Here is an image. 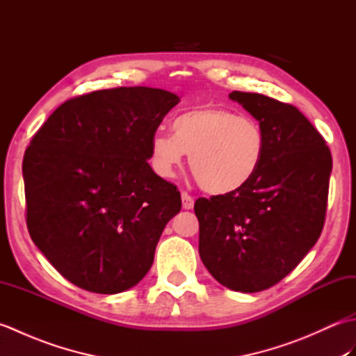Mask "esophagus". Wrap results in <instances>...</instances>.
Segmentation results:
<instances>
[{
	"mask_svg": "<svg viewBox=\"0 0 356 356\" xmlns=\"http://www.w3.org/2000/svg\"><path fill=\"white\" fill-rule=\"evenodd\" d=\"M182 207L185 209H193L194 207V199L186 191H182Z\"/></svg>",
	"mask_w": 356,
	"mask_h": 356,
	"instance_id": "esophagus-1",
	"label": "esophagus"
}]
</instances>
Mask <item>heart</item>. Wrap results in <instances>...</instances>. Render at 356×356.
Returning <instances> with one entry per match:
<instances>
[{
	"instance_id": "b5f03b06",
	"label": "heart",
	"mask_w": 356,
	"mask_h": 356,
	"mask_svg": "<svg viewBox=\"0 0 356 356\" xmlns=\"http://www.w3.org/2000/svg\"><path fill=\"white\" fill-rule=\"evenodd\" d=\"M172 134L157 131L151 138V165L162 177L190 154L199 185L209 194H229L243 188L260 170L264 134L260 125L237 111L197 108L179 115Z\"/></svg>"
}]
</instances>
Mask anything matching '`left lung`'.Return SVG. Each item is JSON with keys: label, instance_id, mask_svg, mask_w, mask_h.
Returning a JSON list of instances; mask_svg holds the SVG:
<instances>
[{"label": "left lung", "instance_id": "1", "mask_svg": "<svg viewBox=\"0 0 356 356\" xmlns=\"http://www.w3.org/2000/svg\"><path fill=\"white\" fill-rule=\"evenodd\" d=\"M229 97L259 120L266 145L260 170L243 188L195 200L199 254L228 289L260 292L297 268L318 240L332 156L293 105L259 93Z\"/></svg>", "mask_w": 356, "mask_h": 356}]
</instances>
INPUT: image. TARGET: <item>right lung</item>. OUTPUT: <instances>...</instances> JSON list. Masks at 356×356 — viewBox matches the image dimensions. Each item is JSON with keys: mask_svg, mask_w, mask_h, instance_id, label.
<instances>
[{"mask_svg": "<svg viewBox=\"0 0 356 356\" xmlns=\"http://www.w3.org/2000/svg\"><path fill=\"white\" fill-rule=\"evenodd\" d=\"M179 96L118 87L65 101L22 161L33 243L70 283L95 293L138 284L182 200L151 170V138Z\"/></svg>", "mask_w": 356, "mask_h": 356, "instance_id": "add662e5", "label": "right lung"}]
</instances>
